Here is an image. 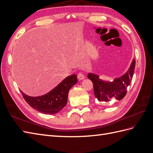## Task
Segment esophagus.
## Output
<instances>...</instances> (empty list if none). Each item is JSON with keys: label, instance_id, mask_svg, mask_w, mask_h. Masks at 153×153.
Returning a JSON list of instances; mask_svg holds the SVG:
<instances>
[{"label": "esophagus", "instance_id": "34e87169", "mask_svg": "<svg viewBox=\"0 0 153 153\" xmlns=\"http://www.w3.org/2000/svg\"><path fill=\"white\" fill-rule=\"evenodd\" d=\"M77 78H78V80H83V79H84L85 78V76H84V74H83L82 73H78V75H77Z\"/></svg>", "mask_w": 153, "mask_h": 153}]
</instances>
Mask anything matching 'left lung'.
Instances as JSON below:
<instances>
[{"instance_id":"1","label":"left lung","mask_w":153,"mask_h":153,"mask_svg":"<svg viewBox=\"0 0 153 153\" xmlns=\"http://www.w3.org/2000/svg\"><path fill=\"white\" fill-rule=\"evenodd\" d=\"M135 66V59L133 60L128 72L121 77L115 78L113 82H105L94 74L89 73L87 77L93 83L94 96L100 101H110L113 98L122 100L126 96L127 87L130 85L133 78L134 68Z\"/></svg>"}]
</instances>
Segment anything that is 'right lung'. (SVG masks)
I'll list each match as a JSON object with an SVG mask.
<instances>
[{"instance_id":"add662e5","label":"right lung","mask_w":153,"mask_h":153,"mask_svg":"<svg viewBox=\"0 0 153 153\" xmlns=\"http://www.w3.org/2000/svg\"><path fill=\"white\" fill-rule=\"evenodd\" d=\"M76 82V75H72L66 78L47 94L30 97L25 94L22 91L21 92L26 102L31 107L44 114H54L60 112L66 106L68 92Z\"/></svg>"}]
</instances>
